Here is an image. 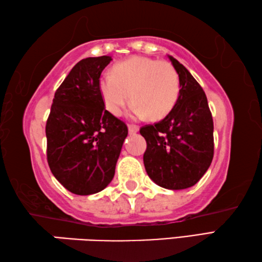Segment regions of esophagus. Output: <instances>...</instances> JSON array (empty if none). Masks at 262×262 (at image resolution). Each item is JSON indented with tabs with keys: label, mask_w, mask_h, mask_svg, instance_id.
I'll return each mask as SVG.
<instances>
[{
	"label": "esophagus",
	"mask_w": 262,
	"mask_h": 262,
	"mask_svg": "<svg viewBox=\"0 0 262 262\" xmlns=\"http://www.w3.org/2000/svg\"><path fill=\"white\" fill-rule=\"evenodd\" d=\"M127 128H128V132H130V135H135V134H137V132L139 131V126L138 125H134V124H128Z\"/></svg>",
	"instance_id": "obj_1"
}]
</instances>
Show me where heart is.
<instances>
[{"instance_id": "obj_1", "label": "heart", "mask_w": 262, "mask_h": 262, "mask_svg": "<svg viewBox=\"0 0 262 262\" xmlns=\"http://www.w3.org/2000/svg\"><path fill=\"white\" fill-rule=\"evenodd\" d=\"M99 91L105 109L114 116H119L131 100L136 117L148 116L159 121L176 105L181 81L177 70L169 62L132 56L116 64L112 75L101 77Z\"/></svg>"}]
</instances>
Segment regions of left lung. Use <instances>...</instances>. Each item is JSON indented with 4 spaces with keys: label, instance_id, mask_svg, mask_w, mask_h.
I'll use <instances>...</instances> for the list:
<instances>
[{
    "label": "left lung",
    "instance_id": "obj_1",
    "mask_svg": "<svg viewBox=\"0 0 262 262\" xmlns=\"http://www.w3.org/2000/svg\"><path fill=\"white\" fill-rule=\"evenodd\" d=\"M169 59L180 76V98L170 114L141 127L140 135L147 143L144 164L150 180L183 190L196 184L212 163L214 124L203 87L176 58Z\"/></svg>",
    "mask_w": 262,
    "mask_h": 262
}]
</instances>
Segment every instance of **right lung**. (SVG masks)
I'll list each match as a JSON object with an SVG mask.
<instances>
[{
    "label": "right lung",
    "mask_w": 262,
    "mask_h": 262,
    "mask_svg": "<svg viewBox=\"0 0 262 262\" xmlns=\"http://www.w3.org/2000/svg\"><path fill=\"white\" fill-rule=\"evenodd\" d=\"M110 56L78 62L55 92L46 124L47 161L55 178L78 195L94 194L113 181L126 124L104 109L99 91Z\"/></svg>",
    "instance_id": "right-lung-1"
}]
</instances>
